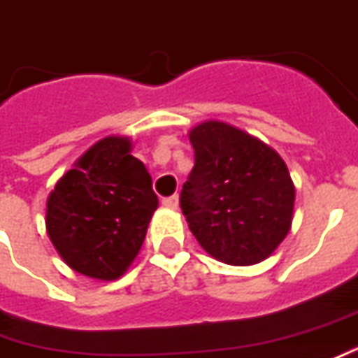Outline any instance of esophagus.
Returning a JSON list of instances; mask_svg holds the SVG:
<instances>
[{"label": "esophagus", "mask_w": 358, "mask_h": 358, "mask_svg": "<svg viewBox=\"0 0 358 358\" xmlns=\"http://www.w3.org/2000/svg\"><path fill=\"white\" fill-rule=\"evenodd\" d=\"M178 203H180L178 196H171L162 199V205H164V207H169V209H178Z\"/></svg>", "instance_id": "1"}]
</instances>
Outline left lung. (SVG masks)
<instances>
[{"label":"left lung","instance_id":"8db88e82","mask_svg":"<svg viewBox=\"0 0 358 358\" xmlns=\"http://www.w3.org/2000/svg\"><path fill=\"white\" fill-rule=\"evenodd\" d=\"M196 164L182 187V211L199 246L229 266L273 254L294 217V182L283 157L248 131L205 120L187 131Z\"/></svg>","mask_w":358,"mask_h":358}]
</instances>
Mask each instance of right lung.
<instances>
[{"label":"right lung","mask_w":358,"mask_h":358,"mask_svg":"<svg viewBox=\"0 0 358 358\" xmlns=\"http://www.w3.org/2000/svg\"><path fill=\"white\" fill-rule=\"evenodd\" d=\"M131 149V137H102L46 199L50 242L85 277L114 281L126 273L159 207L153 178Z\"/></svg>","instance_id":"right-lung-1"}]
</instances>
